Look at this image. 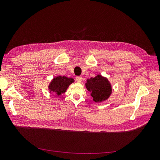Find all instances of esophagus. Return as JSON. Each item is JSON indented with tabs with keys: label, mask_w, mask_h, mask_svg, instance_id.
I'll use <instances>...</instances> for the list:
<instances>
[{
	"label": "esophagus",
	"mask_w": 160,
	"mask_h": 160,
	"mask_svg": "<svg viewBox=\"0 0 160 160\" xmlns=\"http://www.w3.org/2000/svg\"><path fill=\"white\" fill-rule=\"evenodd\" d=\"M75 79L77 82H78V83H81V82L82 81V77L80 76H77V77H76Z\"/></svg>",
	"instance_id": "obj_1"
}]
</instances>
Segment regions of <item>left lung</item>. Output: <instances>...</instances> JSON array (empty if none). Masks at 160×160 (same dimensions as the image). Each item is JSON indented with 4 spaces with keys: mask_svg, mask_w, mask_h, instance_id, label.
I'll return each mask as SVG.
<instances>
[{
    "mask_svg": "<svg viewBox=\"0 0 160 160\" xmlns=\"http://www.w3.org/2000/svg\"><path fill=\"white\" fill-rule=\"evenodd\" d=\"M85 87L95 102H101L108 99L111 94V86L108 79L100 75L87 80Z\"/></svg>",
    "mask_w": 160,
    "mask_h": 160,
    "instance_id": "1",
    "label": "left lung"
}]
</instances>
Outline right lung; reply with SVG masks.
I'll return each instance as SVG.
<instances>
[{"mask_svg": "<svg viewBox=\"0 0 160 160\" xmlns=\"http://www.w3.org/2000/svg\"><path fill=\"white\" fill-rule=\"evenodd\" d=\"M74 80L65 76H58L55 77L49 84V89L50 92H52L57 95L64 93L70 84L73 83Z\"/></svg>", "mask_w": 160, "mask_h": 160, "instance_id": "add662e5", "label": "right lung"}]
</instances>
